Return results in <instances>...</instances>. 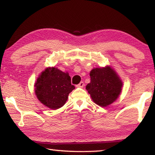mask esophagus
<instances>
[{
  "label": "esophagus",
  "mask_w": 155,
  "mask_h": 155,
  "mask_svg": "<svg viewBox=\"0 0 155 155\" xmlns=\"http://www.w3.org/2000/svg\"><path fill=\"white\" fill-rule=\"evenodd\" d=\"M84 86V84L83 82H81L79 84L77 85V87H80V88H82Z\"/></svg>",
  "instance_id": "1"
}]
</instances>
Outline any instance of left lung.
Masks as SVG:
<instances>
[{"label": "left lung", "mask_w": 155, "mask_h": 155, "mask_svg": "<svg viewBox=\"0 0 155 155\" xmlns=\"http://www.w3.org/2000/svg\"><path fill=\"white\" fill-rule=\"evenodd\" d=\"M90 76L91 82L87 85L86 89L95 104L106 107L117 99L123 83L112 68L108 66L93 68Z\"/></svg>", "instance_id": "1"}]
</instances>
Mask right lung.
<instances>
[{
  "label": "right lung",
  "mask_w": 155,
  "mask_h": 155,
  "mask_svg": "<svg viewBox=\"0 0 155 155\" xmlns=\"http://www.w3.org/2000/svg\"><path fill=\"white\" fill-rule=\"evenodd\" d=\"M71 77L55 67H48L35 83V93L38 100L53 110L65 104L68 94L74 89Z\"/></svg>",
  "instance_id": "obj_1"
}]
</instances>
